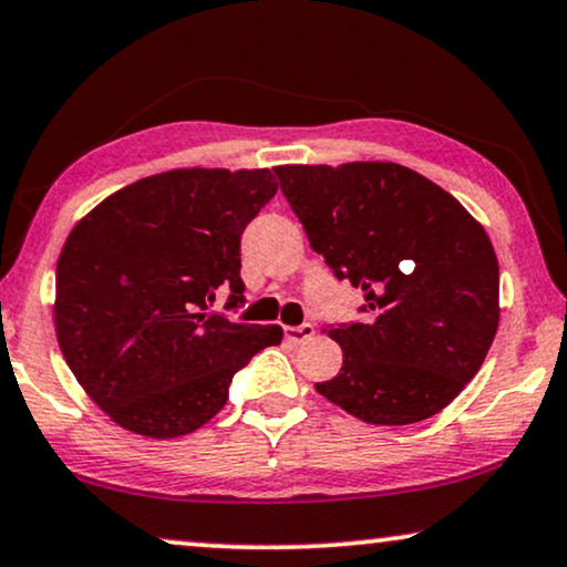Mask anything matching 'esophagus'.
<instances>
[{"instance_id":"esophagus-1","label":"esophagus","mask_w":567,"mask_h":567,"mask_svg":"<svg viewBox=\"0 0 567 567\" xmlns=\"http://www.w3.org/2000/svg\"><path fill=\"white\" fill-rule=\"evenodd\" d=\"M284 334L286 340L293 342V344H301L315 338V327L311 324H299V327H284Z\"/></svg>"}]
</instances>
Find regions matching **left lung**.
Listing matches in <instances>:
<instances>
[{
	"label": "left lung",
	"mask_w": 567,
	"mask_h": 567,
	"mask_svg": "<svg viewBox=\"0 0 567 567\" xmlns=\"http://www.w3.org/2000/svg\"><path fill=\"white\" fill-rule=\"evenodd\" d=\"M311 250L363 289L368 324L324 330L342 368L317 391L368 424L442 412L498 330V260L453 194L391 161L276 166Z\"/></svg>",
	"instance_id": "1"
}]
</instances>
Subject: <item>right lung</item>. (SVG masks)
Segmentation results:
<instances>
[{"instance_id":"add662e5","label":"right lung","mask_w":567,"mask_h":567,"mask_svg":"<svg viewBox=\"0 0 567 567\" xmlns=\"http://www.w3.org/2000/svg\"><path fill=\"white\" fill-rule=\"evenodd\" d=\"M268 168H176L141 178L79 219L55 266L61 352L122 430L174 440L227 404L235 371L278 344V324L212 315L243 301L240 235L276 194Z\"/></svg>"}]
</instances>
